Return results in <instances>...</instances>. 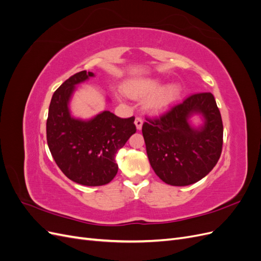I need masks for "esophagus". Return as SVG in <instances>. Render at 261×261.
<instances>
[{
  "label": "esophagus",
  "instance_id": "1",
  "mask_svg": "<svg viewBox=\"0 0 261 261\" xmlns=\"http://www.w3.org/2000/svg\"><path fill=\"white\" fill-rule=\"evenodd\" d=\"M135 125H136L137 129L140 130V129H141V126H143V118L137 116V117L135 118Z\"/></svg>",
  "mask_w": 261,
  "mask_h": 261
}]
</instances>
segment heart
<instances>
[{
  "mask_svg": "<svg viewBox=\"0 0 261 261\" xmlns=\"http://www.w3.org/2000/svg\"><path fill=\"white\" fill-rule=\"evenodd\" d=\"M162 82L158 78H143V80H133L126 83L124 91L132 98H144L149 96L145 102L148 112L159 114L168 110L179 97L180 88L176 84H171L161 88Z\"/></svg>",
  "mask_w": 261,
  "mask_h": 261,
  "instance_id": "obj_1",
  "label": "heart"
}]
</instances>
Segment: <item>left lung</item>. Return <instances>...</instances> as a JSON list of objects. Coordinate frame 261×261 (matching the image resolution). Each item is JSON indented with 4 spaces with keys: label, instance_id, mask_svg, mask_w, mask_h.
<instances>
[{
    "label": "left lung",
    "instance_id": "obj_1",
    "mask_svg": "<svg viewBox=\"0 0 261 261\" xmlns=\"http://www.w3.org/2000/svg\"><path fill=\"white\" fill-rule=\"evenodd\" d=\"M194 114L204 117L198 129L189 124ZM143 135L149 162L164 183H196L215 168L222 152L223 124L215 97L194 93L161 116L146 117Z\"/></svg>",
    "mask_w": 261,
    "mask_h": 261
}]
</instances>
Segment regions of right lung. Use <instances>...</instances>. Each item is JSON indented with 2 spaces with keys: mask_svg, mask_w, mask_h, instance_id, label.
Instances as JSON below:
<instances>
[{
  "mask_svg": "<svg viewBox=\"0 0 261 261\" xmlns=\"http://www.w3.org/2000/svg\"><path fill=\"white\" fill-rule=\"evenodd\" d=\"M89 77H93L92 72L76 73L55 90L46 120V141L55 163L69 179L101 186L115 177V155L136 133V126L134 116L121 118L110 111L89 121L70 115L68 103L75 86Z\"/></svg>",
  "mask_w": 261,
  "mask_h": 261,
  "instance_id": "1",
  "label": "right lung"
}]
</instances>
